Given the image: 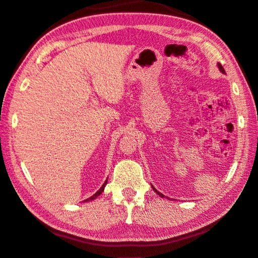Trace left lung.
Here are the masks:
<instances>
[{
	"mask_svg": "<svg viewBox=\"0 0 258 258\" xmlns=\"http://www.w3.org/2000/svg\"><path fill=\"white\" fill-rule=\"evenodd\" d=\"M218 68H219V70H220V71H221V72H222L223 74H224V73H226V71H224V69H223V67H222V65H221V64H220V63H218ZM152 188H153V190H154V191H156V193H157V194H159V196H161V198H163V195H162L161 193H159V191H158V190H157L156 188H154V187H153V186H152Z\"/></svg>",
	"mask_w": 258,
	"mask_h": 258,
	"instance_id": "8db88e82",
	"label": "left lung"
}]
</instances>
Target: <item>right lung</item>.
<instances>
[{"instance_id":"add662e5","label":"right lung","mask_w":258,"mask_h":258,"mask_svg":"<svg viewBox=\"0 0 258 258\" xmlns=\"http://www.w3.org/2000/svg\"><path fill=\"white\" fill-rule=\"evenodd\" d=\"M107 180H108V178H107V179H106V181L104 182V185H102L101 187H100V188H99V190H98V191H96V193L95 194H93L92 196H91V198H89V199H87L86 201H84V202H88V201H92V200H95V199H97L98 198V196H99L101 193H102V191H104V189H105V186H106V184H107Z\"/></svg>"}]
</instances>
